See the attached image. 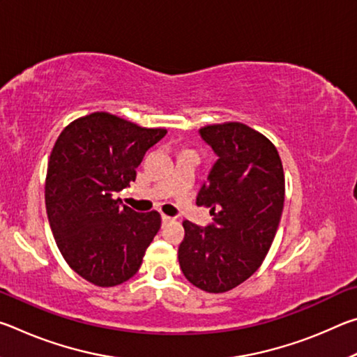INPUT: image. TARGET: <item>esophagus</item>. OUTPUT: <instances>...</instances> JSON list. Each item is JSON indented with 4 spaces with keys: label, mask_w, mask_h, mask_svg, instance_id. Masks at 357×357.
<instances>
[{
    "label": "esophagus",
    "mask_w": 357,
    "mask_h": 357,
    "mask_svg": "<svg viewBox=\"0 0 357 357\" xmlns=\"http://www.w3.org/2000/svg\"><path fill=\"white\" fill-rule=\"evenodd\" d=\"M173 219H172V217L170 215H165V214H162V222H164V223H168V222H172Z\"/></svg>",
    "instance_id": "esophagus-1"
}]
</instances>
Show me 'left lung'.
I'll return each instance as SVG.
<instances>
[{
    "mask_svg": "<svg viewBox=\"0 0 357 357\" xmlns=\"http://www.w3.org/2000/svg\"><path fill=\"white\" fill-rule=\"evenodd\" d=\"M200 135L219 157L197 197L214 223L202 228L184 220L178 259L192 285L225 293L268 255L285 202V174L274 143L247 124H209Z\"/></svg>",
    "mask_w": 357,
    "mask_h": 357,
    "instance_id": "left-lung-1",
    "label": "left lung"
}]
</instances>
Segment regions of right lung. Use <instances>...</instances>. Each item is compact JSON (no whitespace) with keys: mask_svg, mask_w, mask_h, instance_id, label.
<instances>
[{"mask_svg":"<svg viewBox=\"0 0 357 357\" xmlns=\"http://www.w3.org/2000/svg\"><path fill=\"white\" fill-rule=\"evenodd\" d=\"M167 134L107 112L66 126L52 149L45 208L56 245L72 271L96 287L134 277L160 229V214L121 206L116 193L137 178L146 151Z\"/></svg>","mask_w":357,"mask_h":357,"instance_id":"add662e5","label":"right lung"}]
</instances>
